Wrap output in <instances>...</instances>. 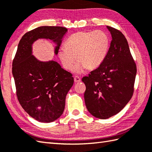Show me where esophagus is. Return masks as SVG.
I'll return each instance as SVG.
<instances>
[{
	"label": "esophagus",
	"instance_id": "obj_1",
	"mask_svg": "<svg viewBox=\"0 0 152 152\" xmlns=\"http://www.w3.org/2000/svg\"><path fill=\"white\" fill-rule=\"evenodd\" d=\"M74 82H75V83H78V82H80V81H81V79H80V78L79 76H76L75 77H74Z\"/></svg>",
	"mask_w": 152,
	"mask_h": 152
}]
</instances>
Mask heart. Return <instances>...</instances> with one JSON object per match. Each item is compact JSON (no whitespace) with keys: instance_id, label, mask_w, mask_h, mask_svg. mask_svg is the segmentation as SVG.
<instances>
[{"instance_id":"heart-1","label":"heart","mask_w":152,"mask_h":152,"mask_svg":"<svg viewBox=\"0 0 152 152\" xmlns=\"http://www.w3.org/2000/svg\"><path fill=\"white\" fill-rule=\"evenodd\" d=\"M110 41L104 31L78 32L68 38L64 49L58 51V57L64 69L71 70L76 61L74 72L82 73L85 69L93 70L101 65L107 56Z\"/></svg>"}]
</instances>
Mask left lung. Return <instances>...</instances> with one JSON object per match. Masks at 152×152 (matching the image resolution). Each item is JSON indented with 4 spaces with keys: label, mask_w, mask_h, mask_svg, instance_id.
Masks as SVG:
<instances>
[{
    "label": "left lung",
    "mask_w": 152,
    "mask_h": 152,
    "mask_svg": "<svg viewBox=\"0 0 152 152\" xmlns=\"http://www.w3.org/2000/svg\"><path fill=\"white\" fill-rule=\"evenodd\" d=\"M112 42L104 62L82 78L86 89V106L99 119L117 114L130 101L134 91L137 66L127 40L120 31L106 26Z\"/></svg>",
    "instance_id": "8db88e82"
}]
</instances>
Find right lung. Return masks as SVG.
Wrapping results in <instances>:
<instances>
[{
    "mask_svg": "<svg viewBox=\"0 0 152 152\" xmlns=\"http://www.w3.org/2000/svg\"><path fill=\"white\" fill-rule=\"evenodd\" d=\"M67 31L63 27L42 26L28 32L19 41L13 61L18 101L28 115L40 122H52L63 114L74 78L57 61L35 57L33 45L39 39L51 40L56 44L54 54L57 56Z\"/></svg>",
    "mask_w": 152,
    "mask_h": 152,
    "instance_id": "right-lung-1",
    "label": "right lung"
}]
</instances>
